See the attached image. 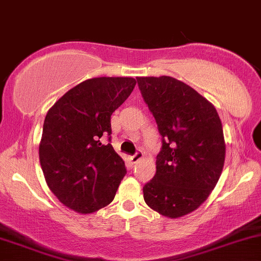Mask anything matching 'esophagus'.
<instances>
[{
    "label": "esophagus",
    "instance_id": "esophagus-1",
    "mask_svg": "<svg viewBox=\"0 0 261 261\" xmlns=\"http://www.w3.org/2000/svg\"><path fill=\"white\" fill-rule=\"evenodd\" d=\"M143 155H144V154H143L142 150H137V152L134 153L133 155H130L132 163H137V162L141 161V159L143 158Z\"/></svg>",
    "mask_w": 261,
    "mask_h": 261
}]
</instances>
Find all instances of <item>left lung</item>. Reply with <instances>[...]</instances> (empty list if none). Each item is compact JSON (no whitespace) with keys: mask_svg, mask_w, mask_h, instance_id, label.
<instances>
[{"mask_svg":"<svg viewBox=\"0 0 261 261\" xmlns=\"http://www.w3.org/2000/svg\"><path fill=\"white\" fill-rule=\"evenodd\" d=\"M162 136L156 172L143 187L148 206L167 218L189 214L206 200L225 161L217 109L195 89L168 75L137 77Z\"/></svg>","mask_w":261,"mask_h":261,"instance_id":"left-lung-1","label":"left lung"}]
</instances>
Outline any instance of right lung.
<instances>
[{
	"instance_id": "add662e5",
	"label": "right lung",
	"mask_w": 261,
	"mask_h": 261,
	"mask_svg": "<svg viewBox=\"0 0 261 261\" xmlns=\"http://www.w3.org/2000/svg\"><path fill=\"white\" fill-rule=\"evenodd\" d=\"M136 83L130 77L91 78L69 89L47 113L41 167L49 189L69 209L88 214L114 199L127 169L109 143L111 116Z\"/></svg>"
}]
</instances>
